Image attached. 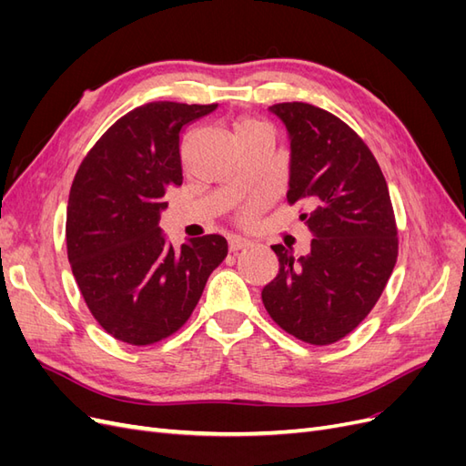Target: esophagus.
Segmentation results:
<instances>
[{
	"mask_svg": "<svg viewBox=\"0 0 466 466\" xmlns=\"http://www.w3.org/2000/svg\"><path fill=\"white\" fill-rule=\"evenodd\" d=\"M228 243H229V250H231V252H237V250H243V248L250 247L248 238H245V237H241V235H231Z\"/></svg>",
	"mask_w": 466,
	"mask_h": 466,
	"instance_id": "1",
	"label": "esophagus"
}]
</instances>
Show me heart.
<instances>
[{"label":"heart","mask_w":466,"mask_h":466,"mask_svg":"<svg viewBox=\"0 0 466 466\" xmlns=\"http://www.w3.org/2000/svg\"><path fill=\"white\" fill-rule=\"evenodd\" d=\"M257 128H264V124L258 122V120H255V118H241V120H237V124H235V137L245 134V132L257 130ZM258 208H260V200H258V198L250 200V202L243 208V211H241V219H243V221H248V219L255 218Z\"/></svg>","instance_id":"obj_1"}]
</instances>
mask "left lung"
<instances>
[{
	"label": "left lung",
	"instance_id": "1",
	"mask_svg": "<svg viewBox=\"0 0 466 466\" xmlns=\"http://www.w3.org/2000/svg\"><path fill=\"white\" fill-rule=\"evenodd\" d=\"M291 146L289 206L315 235L305 257L272 245L278 276L262 289L268 315L298 340L329 346L370 315L399 257L387 180L346 122L309 103H278Z\"/></svg>",
	"mask_w": 466,
	"mask_h": 466
}]
</instances>
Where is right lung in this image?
<instances>
[{"label":"right lung","mask_w":466,"mask_h":466,"mask_svg":"<svg viewBox=\"0 0 466 466\" xmlns=\"http://www.w3.org/2000/svg\"><path fill=\"white\" fill-rule=\"evenodd\" d=\"M214 105L147 103L118 118L83 157L66 218L67 260L86 305L112 338L151 346L185 324L228 257L221 235L165 243V192L182 185L180 130Z\"/></svg>","instance_id":"1"}]
</instances>
